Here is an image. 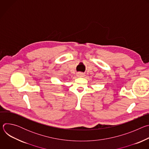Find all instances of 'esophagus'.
Segmentation results:
<instances>
[{"mask_svg":"<svg viewBox=\"0 0 149 149\" xmlns=\"http://www.w3.org/2000/svg\"><path fill=\"white\" fill-rule=\"evenodd\" d=\"M77 75L78 77H83L84 76V74L82 73V72H78L77 74Z\"/></svg>","mask_w":149,"mask_h":149,"instance_id":"1","label":"esophagus"}]
</instances>
